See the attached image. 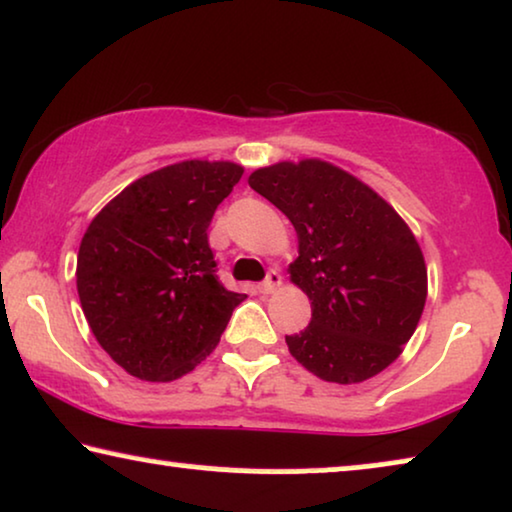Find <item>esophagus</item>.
Segmentation results:
<instances>
[{"label":"esophagus","instance_id":"esophagus-1","mask_svg":"<svg viewBox=\"0 0 512 512\" xmlns=\"http://www.w3.org/2000/svg\"><path fill=\"white\" fill-rule=\"evenodd\" d=\"M279 286H282V275H279V270H268V275H265V279L261 284H258V291L261 293H272V291H277Z\"/></svg>","mask_w":512,"mask_h":512}]
</instances>
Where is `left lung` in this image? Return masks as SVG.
Instances as JSON below:
<instances>
[{
  "label": "left lung",
  "instance_id": "8db88e82",
  "mask_svg": "<svg viewBox=\"0 0 512 512\" xmlns=\"http://www.w3.org/2000/svg\"><path fill=\"white\" fill-rule=\"evenodd\" d=\"M249 186L298 233L289 270L312 300V319L286 335L293 359L338 384L382 373L426 303V265L412 230L373 188L324 160L261 167Z\"/></svg>",
  "mask_w": 512,
  "mask_h": 512
}]
</instances>
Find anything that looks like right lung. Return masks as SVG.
<instances>
[{
	"mask_svg": "<svg viewBox=\"0 0 512 512\" xmlns=\"http://www.w3.org/2000/svg\"><path fill=\"white\" fill-rule=\"evenodd\" d=\"M242 172L223 160L163 167L123 188L83 235V314L104 352L139 380L191 373L247 298L219 282L207 237Z\"/></svg>",
	"mask_w": 512,
	"mask_h": 512,
	"instance_id": "obj_1",
	"label": "right lung"
}]
</instances>
